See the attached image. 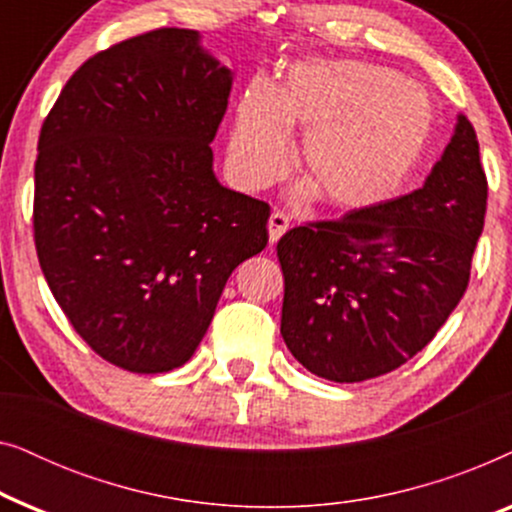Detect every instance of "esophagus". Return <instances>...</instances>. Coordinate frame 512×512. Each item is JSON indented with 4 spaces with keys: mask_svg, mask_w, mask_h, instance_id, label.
I'll return each instance as SVG.
<instances>
[{
    "mask_svg": "<svg viewBox=\"0 0 512 512\" xmlns=\"http://www.w3.org/2000/svg\"><path fill=\"white\" fill-rule=\"evenodd\" d=\"M286 230H289V216L284 212H272L270 219H268V235H270V242L275 244L279 237H282Z\"/></svg>",
    "mask_w": 512,
    "mask_h": 512,
    "instance_id": "1",
    "label": "esophagus"
}]
</instances>
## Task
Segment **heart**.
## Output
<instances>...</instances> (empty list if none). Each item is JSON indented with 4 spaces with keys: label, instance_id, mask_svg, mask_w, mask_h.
I'll use <instances>...</instances> for the list:
<instances>
[{
    "label": "heart",
    "instance_id": "heart-1",
    "mask_svg": "<svg viewBox=\"0 0 512 512\" xmlns=\"http://www.w3.org/2000/svg\"><path fill=\"white\" fill-rule=\"evenodd\" d=\"M436 128L431 97L387 67L354 60L293 65L272 90L254 83L237 102L228 172L242 191H261L289 170V135L305 130L300 195L321 193L342 212L389 200L415 172Z\"/></svg>",
    "mask_w": 512,
    "mask_h": 512
}]
</instances>
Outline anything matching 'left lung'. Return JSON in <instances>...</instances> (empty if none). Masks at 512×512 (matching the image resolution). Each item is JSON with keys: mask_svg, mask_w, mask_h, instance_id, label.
<instances>
[{"mask_svg": "<svg viewBox=\"0 0 512 512\" xmlns=\"http://www.w3.org/2000/svg\"><path fill=\"white\" fill-rule=\"evenodd\" d=\"M487 212V177L471 121L424 186L277 242L282 338L317 377L363 382L429 345L464 296Z\"/></svg>", "mask_w": 512, "mask_h": 512, "instance_id": "obj_1", "label": "left lung"}]
</instances>
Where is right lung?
<instances>
[{"label": "right lung", "instance_id": "obj_1", "mask_svg": "<svg viewBox=\"0 0 512 512\" xmlns=\"http://www.w3.org/2000/svg\"><path fill=\"white\" fill-rule=\"evenodd\" d=\"M230 86L198 32L163 27L83 62L41 125L39 265L74 331L130 373L184 366L268 244L270 207L212 167Z\"/></svg>", "mask_w": 512, "mask_h": 512}]
</instances>
